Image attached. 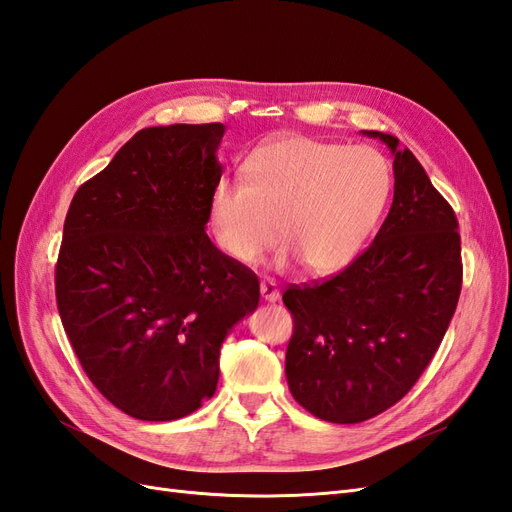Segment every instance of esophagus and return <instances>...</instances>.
Instances as JSON below:
<instances>
[{
  "label": "esophagus",
  "mask_w": 512,
  "mask_h": 512,
  "mask_svg": "<svg viewBox=\"0 0 512 512\" xmlns=\"http://www.w3.org/2000/svg\"><path fill=\"white\" fill-rule=\"evenodd\" d=\"M259 290H261V298L266 300V303H277L281 292H279V285L270 281V279H264L259 283Z\"/></svg>",
  "instance_id": "esophagus-1"
}]
</instances>
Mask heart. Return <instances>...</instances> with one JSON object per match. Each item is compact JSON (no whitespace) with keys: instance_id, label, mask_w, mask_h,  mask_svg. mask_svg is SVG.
<instances>
[{"instance_id":"1","label":"heart","mask_w":512,"mask_h":512,"mask_svg":"<svg viewBox=\"0 0 512 512\" xmlns=\"http://www.w3.org/2000/svg\"><path fill=\"white\" fill-rule=\"evenodd\" d=\"M244 179L220 177L209 192L218 246L240 264H255L281 233V264L298 259L311 274L337 272L357 257L391 190L376 149L305 136L259 147L244 162Z\"/></svg>"}]
</instances>
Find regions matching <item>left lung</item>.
Masks as SVG:
<instances>
[{"mask_svg":"<svg viewBox=\"0 0 512 512\" xmlns=\"http://www.w3.org/2000/svg\"><path fill=\"white\" fill-rule=\"evenodd\" d=\"M393 203L374 242L333 279L287 287L294 333L285 376L294 400L324 422L359 424L402 400L448 331L463 285L450 203L396 136Z\"/></svg>","mask_w":512,"mask_h":512,"instance_id":"8db88e82","label":"left lung"}]
</instances>
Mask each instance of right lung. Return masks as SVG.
I'll return each mask as SVG.
<instances>
[{
  "instance_id": "add662e5",
  "label": "right lung",
  "mask_w": 512,
  "mask_h": 512,
  "mask_svg": "<svg viewBox=\"0 0 512 512\" xmlns=\"http://www.w3.org/2000/svg\"><path fill=\"white\" fill-rule=\"evenodd\" d=\"M225 125L147 127L75 192L56 264L64 331L116 409L170 422L214 396L259 279L205 233Z\"/></svg>"
}]
</instances>
